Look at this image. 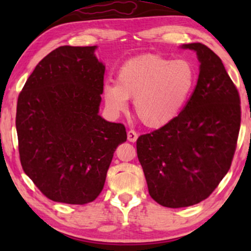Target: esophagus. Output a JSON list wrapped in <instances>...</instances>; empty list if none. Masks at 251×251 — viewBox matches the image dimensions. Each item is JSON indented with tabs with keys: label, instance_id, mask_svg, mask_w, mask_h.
<instances>
[{
	"label": "esophagus",
	"instance_id": "obj_1",
	"mask_svg": "<svg viewBox=\"0 0 251 251\" xmlns=\"http://www.w3.org/2000/svg\"><path fill=\"white\" fill-rule=\"evenodd\" d=\"M137 138H138V133H137L135 130H129L128 131V140L131 143H135Z\"/></svg>",
	"mask_w": 251,
	"mask_h": 251
}]
</instances>
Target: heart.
Listing matches in <instances>:
<instances>
[{"mask_svg":"<svg viewBox=\"0 0 251 251\" xmlns=\"http://www.w3.org/2000/svg\"><path fill=\"white\" fill-rule=\"evenodd\" d=\"M197 74L185 59H170L159 54L132 58L120 67L118 82L104 85V98L115 112L126 109L133 99L137 118L149 128L169 125L180 114L193 91Z\"/></svg>","mask_w":251,"mask_h":251,"instance_id":"b5f03b06","label":"heart"}]
</instances>
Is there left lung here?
<instances>
[{
    "label": "left lung",
    "mask_w": 251,
    "mask_h": 251,
    "mask_svg": "<svg viewBox=\"0 0 251 251\" xmlns=\"http://www.w3.org/2000/svg\"><path fill=\"white\" fill-rule=\"evenodd\" d=\"M183 48L201 63L194 91L173 122L137 139L149 193L168 208L210 197L229 170L241 125L239 91L221 58L202 43Z\"/></svg>",
    "instance_id": "obj_1"
}]
</instances>
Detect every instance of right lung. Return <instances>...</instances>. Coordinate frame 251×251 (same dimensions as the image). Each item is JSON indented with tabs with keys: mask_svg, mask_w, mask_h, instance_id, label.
<instances>
[{
	"mask_svg": "<svg viewBox=\"0 0 251 251\" xmlns=\"http://www.w3.org/2000/svg\"><path fill=\"white\" fill-rule=\"evenodd\" d=\"M96 47L57 48L27 78L17 101L20 163L41 193L68 204L92 202L104 187L122 123L98 115L105 66Z\"/></svg>",
	"mask_w": 251,
	"mask_h": 251,
	"instance_id": "obj_1",
	"label": "right lung"
}]
</instances>
